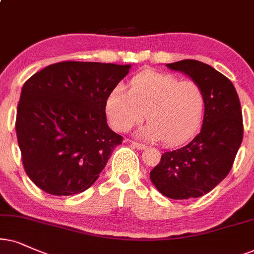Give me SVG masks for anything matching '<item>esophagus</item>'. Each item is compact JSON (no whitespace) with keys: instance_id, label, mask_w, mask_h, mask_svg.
<instances>
[{"instance_id":"1","label":"esophagus","mask_w":254,"mask_h":254,"mask_svg":"<svg viewBox=\"0 0 254 254\" xmlns=\"http://www.w3.org/2000/svg\"><path fill=\"white\" fill-rule=\"evenodd\" d=\"M131 144H132V146H133V147H136L137 150H144V149H146V145H145V144L138 143V142H131Z\"/></svg>"}]
</instances>
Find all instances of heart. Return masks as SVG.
I'll use <instances>...</instances> for the list:
<instances>
[{
  "label": "heart",
  "mask_w": 254,
  "mask_h": 254,
  "mask_svg": "<svg viewBox=\"0 0 254 254\" xmlns=\"http://www.w3.org/2000/svg\"><path fill=\"white\" fill-rule=\"evenodd\" d=\"M203 90L192 81H181L166 72L149 71L133 77L130 90L112 89L105 104L109 123L125 132L145 117L149 123L138 130L144 139L185 142L198 129L204 114Z\"/></svg>",
  "instance_id": "1"
}]
</instances>
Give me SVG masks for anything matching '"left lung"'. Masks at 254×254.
<instances>
[{"label": "left lung", "instance_id": "8db88e82", "mask_svg": "<svg viewBox=\"0 0 254 254\" xmlns=\"http://www.w3.org/2000/svg\"><path fill=\"white\" fill-rule=\"evenodd\" d=\"M166 66L185 73L203 90V127L190 143L163 153L150 179L168 198H198L213 190L232 168L243 140L242 107L232 82L208 64L183 60Z\"/></svg>", "mask_w": 254, "mask_h": 254}]
</instances>
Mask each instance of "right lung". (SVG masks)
Segmentation results:
<instances>
[{
    "mask_svg": "<svg viewBox=\"0 0 254 254\" xmlns=\"http://www.w3.org/2000/svg\"><path fill=\"white\" fill-rule=\"evenodd\" d=\"M130 64L60 62L24 83L16 134L25 173L53 195L77 194L97 181L121 134L107 123L105 104Z\"/></svg>",
    "mask_w": 254,
    "mask_h": 254,
    "instance_id": "1",
    "label": "right lung"
}]
</instances>
